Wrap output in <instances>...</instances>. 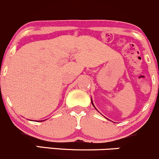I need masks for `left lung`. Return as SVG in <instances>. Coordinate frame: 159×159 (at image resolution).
I'll list each match as a JSON object with an SVG mask.
<instances>
[{"instance_id": "8db88e82", "label": "left lung", "mask_w": 159, "mask_h": 159, "mask_svg": "<svg viewBox=\"0 0 159 159\" xmlns=\"http://www.w3.org/2000/svg\"><path fill=\"white\" fill-rule=\"evenodd\" d=\"M91 100H92V99H91ZM92 105H93V106H94V104H93V102H92ZM94 108H95V107H94ZM96 109V108H95ZM96 110H97V109H96Z\"/></svg>"}]
</instances>
